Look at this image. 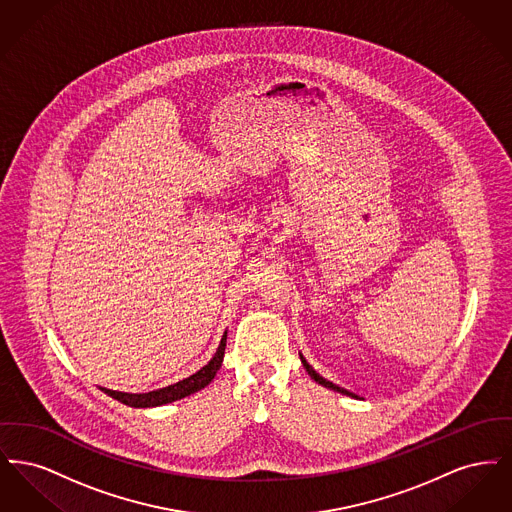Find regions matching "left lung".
I'll return each instance as SVG.
<instances>
[{
    "label": "left lung",
    "mask_w": 512,
    "mask_h": 512,
    "mask_svg": "<svg viewBox=\"0 0 512 512\" xmlns=\"http://www.w3.org/2000/svg\"><path fill=\"white\" fill-rule=\"evenodd\" d=\"M301 357V363H303V366H305V370L309 372V376L315 380V382H318L320 386H324V388H328V390H334V391H340V393H343V395H349V397H357L355 393H351V391L343 390V388H340V386H336V384H332V382H328L326 378H322L320 374H318L317 370L313 368V366L309 365L307 361H305V357L303 355H299Z\"/></svg>",
    "instance_id": "8db88e82"
}]
</instances>
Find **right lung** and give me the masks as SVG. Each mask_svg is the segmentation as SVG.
Here are the masks:
<instances>
[{
	"label": "right lung",
	"instance_id": "1",
	"mask_svg": "<svg viewBox=\"0 0 512 512\" xmlns=\"http://www.w3.org/2000/svg\"><path fill=\"white\" fill-rule=\"evenodd\" d=\"M224 349H226V332L222 336V340L219 343V349L217 353L213 355V359L203 366L201 370H197L192 376L167 386V388H161V390L147 391V393H124V391H113L107 390V388H101L103 393H107L109 397L121 401L128 407H136V409H147V407H159V405H167L172 401H178L182 397H188L195 391L203 390L205 386L211 384V380L217 376L220 365H222V357H224Z\"/></svg>",
	"mask_w": 512,
	"mask_h": 512
}]
</instances>
